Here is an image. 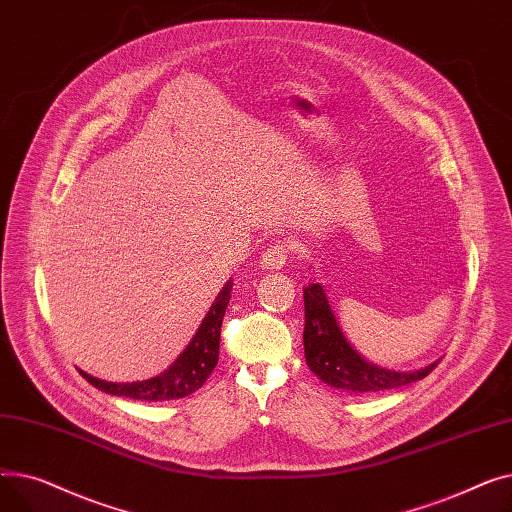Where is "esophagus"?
Instances as JSON below:
<instances>
[{"label": "esophagus", "mask_w": 512, "mask_h": 512, "mask_svg": "<svg viewBox=\"0 0 512 512\" xmlns=\"http://www.w3.org/2000/svg\"><path fill=\"white\" fill-rule=\"evenodd\" d=\"M290 255V245L284 240H276L270 249H265L261 255V265L265 270L270 272H278L286 265V259Z\"/></svg>", "instance_id": "obj_1"}]
</instances>
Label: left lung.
<instances>
[{"label": "left lung", "instance_id": "8db88e82", "mask_svg": "<svg viewBox=\"0 0 512 512\" xmlns=\"http://www.w3.org/2000/svg\"><path fill=\"white\" fill-rule=\"evenodd\" d=\"M305 361L317 378L338 390L373 394L423 380L440 359L413 371H396L365 359L344 336L321 284L305 286Z\"/></svg>", "mask_w": 512, "mask_h": 512}]
</instances>
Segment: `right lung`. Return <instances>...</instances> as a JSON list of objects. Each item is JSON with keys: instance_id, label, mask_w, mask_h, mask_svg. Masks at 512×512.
I'll return each instance as SVG.
<instances>
[{"instance_id": "add662e5", "label": "right lung", "mask_w": 512, "mask_h": 512, "mask_svg": "<svg viewBox=\"0 0 512 512\" xmlns=\"http://www.w3.org/2000/svg\"><path fill=\"white\" fill-rule=\"evenodd\" d=\"M230 290H232V280H228L218 292V297H215V301L211 303L193 340L188 342V346L178 355V359L166 371L155 375V378H149L143 382L118 384V382L99 380L83 369H78L80 375L105 394L134 398V400L157 402V400H176V398L193 394L207 382L211 371L215 369V365H218L220 330H222V319H224L226 307L230 303Z\"/></svg>"}]
</instances>
